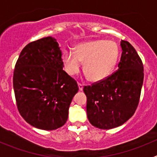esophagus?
I'll return each instance as SVG.
<instances>
[{"mask_svg":"<svg viewBox=\"0 0 157 157\" xmlns=\"http://www.w3.org/2000/svg\"><path fill=\"white\" fill-rule=\"evenodd\" d=\"M78 89H79V90H83V85L82 83H78Z\"/></svg>","mask_w":157,"mask_h":157,"instance_id":"obj_1","label":"esophagus"}]
</instances>
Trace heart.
<instances>
[{
  "mask_svg": "<svg viewBox=\"0 0 157 157\" xmlns=\"http://www.w3.org/2000/svg\"><path fill=\"white\" fill-rule=\"evenodd\" d=\"M120 50L116 43L106 40H95L76 45L74 52H63L65 71L75 75L83 62V71L89 79L94 82L105 79L112 71L119 57Z\"/></svg>",
  "mask_w": 157,
  "mask_h": 157,
  "instance_id": "obj_1",
  "label": "heart"
}]
</instances>
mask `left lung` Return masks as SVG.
Returning <instances> with one entry per match:
<instances>
[{
  "mask_svg": "<svg viewBox=\"0 0 157 157\" xmlns=\"http://www.w3.org/2000/svg\"><path fill=\"white\" fill-rule=\"evenodd\" d=\"M119 69L105 79L85 86L90 123L100 129L115 128L127 122L139 104L144 67L135 48L122 41Z\"/></svg>",
  "mask_w": 157,
  "mask_h": 157,
  "instance_id": "1",
  "label": "left lung"
}]
</instances>
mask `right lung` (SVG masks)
<instances>
[{
  "instance_id": "right-lung-1",
  "label": "right lung",
  "mask_w": 157,
  "mask_h": 157,
  "mask_svg": "<svg viewBox=\"0 0 157 157\" xmlns=\"http://www.w3.org/2000/svg\"><path fill=\"white\" fill-rule=\"evenodd\" d=\"M56 39L43 37L29 43L19 54L13 88L19 114L36 128L53 130L65 124L77 82L63 70Z\"/></svg>"
}]
</instances>
